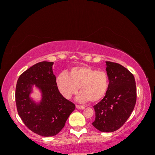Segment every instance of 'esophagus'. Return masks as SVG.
Segmentation results:
<instances>
[{"label":"esophagus","instance_id":"esophagus-1","mask_svg":"<svg viewBox=\"0 0 155 155\" xmlns=\"http://www.w3.org/2000/svg\"><path fill=\"white\" fill-rule=\"evenodd\" d=\"M76 108L78 109H80V110H82V109H85V107L84 106H82V105H76Z\"/></svg>","mask_w":155,"mask_h":155}]
</instances>
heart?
<instances>
[{
    "mask_svg": "<svg viewBox=\"0 0 155 155\" xmlns=\"http://www.w3.org/2000/svg\"><path fill=\"white\" fill-rule=\"evenodd\" d=\"M56 82L60 92L67 99L76 94L79 87L80 94L77 100L81 103L100 101L105 96L109 87V79L106 72L88 66L73 67L69 74L61 73Z\"/></svg>",
    "mask_w": 155,
    "mask_h": 155,
    "instance_id": "heart-1",
    "label": "heart"
}]
</instances>
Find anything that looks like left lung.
<instances>
[{
    "mask_svg": "<svg viewBox=\"0 0 155 155\" xmlns=\"http://www.w3.org/2000/svg\"><path fill=\"white\" fill-rule=\"evenodd\" d=\"M109 87L103 99L94 106L93 126L101 132H114L129 118L137 101L133 74L118 63L106 61Z\"/></svg>",
    "mask_w": 155,
    "mask_h": 155,
    "instance_id": "1",
    "label": "left lung"
}]
</instances>
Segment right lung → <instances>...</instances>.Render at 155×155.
Instances as JSON below:
<instances>
[{
  "label": "right lung",
  "mask_w": 155,
  "mask_h": 155,
  "mask_svg": "<svg viewBox=\"0 0 155 155\" xmlns=\"http://www.w3.org/2000/svg\"><path fill=\"white\" fill-rule=\"evenodd\" d=\"M53 64L42 61L33 65L18 78L15 89L17 109L23 123L32 132L46 137L58 134L76 108L59 92ZM34 84L42 94L39 103L29 97Z\"/></svg>",
  "instance_id": "right-lung-1"
}]
</instances>
